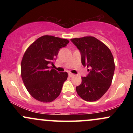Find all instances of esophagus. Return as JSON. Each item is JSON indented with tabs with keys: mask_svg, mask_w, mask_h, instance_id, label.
I'll return each instance as SVG.
<instances>
[{
	"mask_svg": "<svg viewBox=\"0 0 133 133\" xmlns=\"http://www.w3.org/2000/svg\"><path fill=\"white\" fill-rule=\"evenodd\" d=\"M68 75H69V77H72V76H74V74H72V73H71V72H69Z\"/></svg>",
	"mask_w": 133,
	"mask_h": 133,
	"instance_id": "34e87169",
	"label": "esophagus"
}]
</instances>
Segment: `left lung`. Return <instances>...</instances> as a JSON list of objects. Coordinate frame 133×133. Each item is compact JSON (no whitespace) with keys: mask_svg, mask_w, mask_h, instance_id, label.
<instances>
[{"mask_svg":"<svg viewBox=\"0 0 133 133\" xmlns=\"http://www.w3.org/2000/svg\"><path fill=\"white\" fill-rule=\"evenodd\" d=\"M81 55L82 64L89 72L76 88L77 94L86 101L99 99L108 91L115 69L114 58L104 44L92 36L71 39Z\"/></svg>","mask_w":133,"mask_h":133,"instance_id":"1","label":"left lung"}]
</instances>
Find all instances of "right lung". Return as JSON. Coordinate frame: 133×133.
<instances>
[{
	"label": "right lung",
	"instance_id": "add662e5",
	"mask_svg": "<svg viewBox=\"0 0 133 133\" xmlns=\"http://www.w3.org/2000/svg\"><path fill=\"white\" fill-rule=\"evenodd\" d=\"M68 39L44 36L27 48L21 62V76L25 88L34 99L43 103L53 101L59 96L67 80V72L51 69L59 50L65 47Z\"/></svg>",
	"mask_w": 133,
	"mask_h": 133
}]
</instances>
